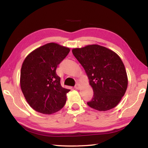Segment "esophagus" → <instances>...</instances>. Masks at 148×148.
I'll use <instances>...</instances> for the list:
<instances>
[{
    "mask_svg": "<svg viewBox=\"0 0 148 148\" xmlns=\"http://www.w3.org/2000/svg\"><path fill=\"white\" fill-rule=\"evenodd\" d=\"M75 88H76V89H80V85L79 84H76V86H74Z\"/></svg>",
    "mask_w": 148,
    "mask_h": 148,
    "instance_id": "1",
    "label": "esophagus"
}]
</instances>
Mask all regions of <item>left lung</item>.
<instances>
[{
	"label": "left lung",
	"instance_id": "obj_1",
	"mask_svg": "<svg viewBox=\"0 0 148 148\" xmlns=\"http://www.w3.org/2000/svg\"><path fill=\"white\" fill-rule=\"evenodd\" d=\"M72 51L84 67L93 89V97L87 105L99 111L116 107L128 85L126 70L118 55L96 44L74 48Z\"/></svg>",
	"mask_w": 148,
	"mask_h": 148
}]
</instances>
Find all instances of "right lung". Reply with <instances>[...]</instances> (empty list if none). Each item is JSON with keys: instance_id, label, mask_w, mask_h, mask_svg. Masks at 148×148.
<instances>
[{"instance_id": "1", "label": "right lung", "mask_w": 148, "mask_h": 148, "mask_svg": "<svg viewBox=\"0 0 148 148\" xmlns=\"http://www.w3.org/2000/svg\"><path fill=\"white\" fill-rule=\"evenodd\" d=\"M69 52V47L48 43L34 50L24 60L20 86L26 101L36 112L51 114L66 103L70 89L61 86L56 69Z\"/></svg>"}]
</instances>
